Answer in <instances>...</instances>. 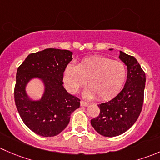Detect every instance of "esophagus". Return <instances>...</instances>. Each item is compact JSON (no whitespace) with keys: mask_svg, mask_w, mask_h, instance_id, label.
Wrapping results in <instances>:
<instances>
[{"mask_svg":"<svg viewBox=\"0 0 160 160\" xmlns=\"http://www.w3.org/2000/svg\"><path fill=\"white\" fill-rule=\"evenodd\" d=\"M88 105H89V103H88V102H83V101H80V105H81V106H88Z\"/></svg>","mask_w":160,"mask_h":160,"instance_id":"34e87169","label":"esophagus"}]
</instances>
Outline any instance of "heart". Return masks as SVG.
<instances>
[{"label":"heart","mask_w":160,"mask_h":160,"mask_svg":"<svg viewBox=\"0 0 160 160\" xmlns=\"http://www.w3.org/2000/svg\"><path fill=\"white\" fill-rule=\"evenodd\" d=\"M127 78L123 62L105 57L85 58L76 66L69 64L64 71L63 81L70 93H77L82 85L88 87L83 91L87 98L97 96L99 100H109L121 91Z\"/></svg>","instance_id":"heart-1"}]
</instances>
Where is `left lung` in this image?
<instances>
[{
  "mask_svg": "<svg viewBox=\"0 0 160 160\" xmlns=\"http://www.w3.org/2000/svg\"><path fill=\"white\" fill-rule=\"evenodd\" d=\"M119 58L128 69L124 87L114 98L98 105L100 114L91 120L94 130L105 137H116L126 132L136 122L143 105L145 72L134 57L119 51Z\"/></svg>",
  "mask_w": 160,
  "mask_h": 160,
  "instance_id": "1",
  "label": "left lung"
}]
</instances>
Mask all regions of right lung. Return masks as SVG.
<instances>
[{
  "label": "right lung",
  "mask_w": 160,
  "mask_h": 160,
  "mask_svg": "<svg viewBox=\"0 0 160 160\" xmlns=\"http://www.w3.org/2000/svg\"><path fill=\"white\" fill-rule=\"evenodd\" d=\"M72 52L69 50L47 48L30 54L17 69L15 102L25 124L43 137L60 134L69 124L70 116L80 107V99L63 87V73ZM37 78L43 83L42 98L32 99L26 87Z\"/></svg>",
  "instance_id": "1"
}]
</instances>
